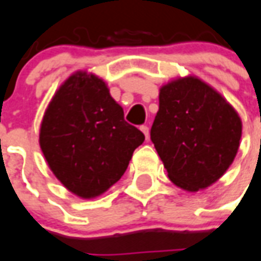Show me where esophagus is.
<instances>
[{
  "label": "esophagus",
  "mask_w": 261,
  "mask_h": 261,
  "mask_svg": "<svg viewBox=\"0 0 261 261\" xmlns=\"http://www.w3.org/2000/svg\"><path fill=\"white\" fill-rule=\"evenodd\" d=\"M141 131H142L143 134H145L146 139H149V127H147V126H141Z\"/></svg>",
  "instance_id": "1"
}]
</instances>
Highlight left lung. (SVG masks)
Returning a JSON list of instances; mask_svg holds the SVG:
<instances>
[{"mask_svg":"<svg viewBox=\"0 0 261 261\" xmlns=\"http://www.w3.org/2000/svg\"><path fill=\"white\" fill-rule=\"evenodd\" d=\"M159 98L150 138L168 177L188 192L204 190L234 161L241 118L222 94L195 75L163 85Z\"/></svg>","mask_w":261,"mask_h":261,"instance_id":"left-lung-1","label":"left lung"}]
</instances>
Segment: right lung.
<instances>
[{"label":"right lung","mask_w":261,"mask_h":261,"mask_svg":"<svg viewBox=\"0 0 261 261\" xmlns=\"http://www.w3.org/2000/svg\"><path fill=\"white\" fill-rule=\"evenodd\" d=\"M145 135L124 120L104 80L79 70L55 92L39 133V145L55 177L71 194L92 199L126 172Z\"/></svg>","instance_id":"obj_1"}]
</instances>
